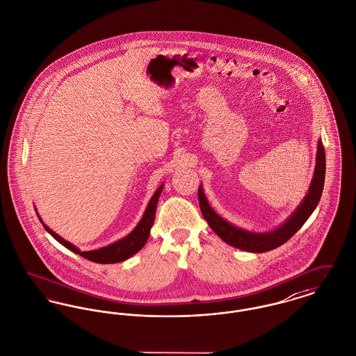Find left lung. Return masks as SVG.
<instances>
[{
	"label": "left lung",
	"mask_w": 356,
	"mask_h": 356,
	"mask_svg": "<svg viewBox=\"0 0 356 356\" xmlns=\"http://www.w3.org/2000/svg\"><path fill=\"white\" fill-rule=\"evenodd\" d=\"M324 181H325V151H324L323 142L318 140L314 174H313V179L307 195L304 197L300 207L294 211V213L291 214L280 228L270 232H263V234L250 232V231L237 228L231 222L225 221L222 217H220L211 208L201 185L198 188V202H200V208L204 218L208 221L209 227L213 229L217 236L221 237L225 243H228L232 247H236L238 250L259 254V252L271 251L282 245L305 224L309 216L313 213V211L318 205V201L321 198L323 189H324Z\"/></svg>",
	"instance_id": "obj_1"
}]
</instances>
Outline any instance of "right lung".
Returning a JSON list of instances; mask_svg holds the SVG:
<instances>
[{
	"label": "right lung",
	"mask_w": 356,
	"mask_h": 356,
	"mask_svg": "<svg viewBox=\"0 0 356 356\" xmlns=\"http://www.w3.org/2000/svg\"><path fill=\"white\" fill-rule=\"evenodd\" d=\"M165 185H161L158 190L155 191V194L152 195V198L149 200L145 212L143 214L142 220L139 221V224L136 225V228L125 237L120 238L119 241H115L106 247H102L99 250L95 251H81L79 248H76L70 241H66L65 238L56 235L52 229H49L47 225L43 222V220L40 218V216L38 214L40 222L43 224L44 229L47 231L51 236L55 240H58L62 245H65L66 248H69L72 252L81 255L82 258L88 259V261H95V263H101V264H108V263H119V261H125L128 258H131L132 255H135L138 251H140L147 238L149 236V231L152 228L154 224V218H155V212H156V204L159 200V195L163 190Z\"/></svg>",
	"instance_id": "add662e5"
}]
</instances>
